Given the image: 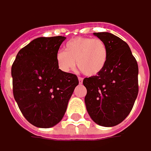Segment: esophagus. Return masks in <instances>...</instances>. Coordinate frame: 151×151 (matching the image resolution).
<instances>
[{"instance_id": "esophagus-1", "label": "esophagus", "mask_w": 151, "mask_h": 151, "mask_svg": "<svg viewBox=\"0 0 151 151\" xmlns=\"http://www.w3.org/2000/svg\"><path fill=\"white\" fill-rule=\"evenodd\" d=\"M78 80H79V83H80V84H81V83L83 82V79H82L81 77H79V78H78Z\"/></svg>"}]
</instances>
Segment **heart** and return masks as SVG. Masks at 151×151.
<instances>
[{"mask_svg":"<svg viewBox=\"0 0 151 151\" xmlns=\"http://www.w3.org/2000/svg\"><path fill=\"white\" fill-rule=\"evenodd\" d=\"M109 56L105 42L99 38L76 37L65 44L64 52L56 56L57 64L64 72H70L76 66L87 76H95L104 70Z\"/></svg>","mask_w":151,"mask_h":151,"instance_id":"b5f03b06","label":"heart"}]
</instances>
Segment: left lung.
<instances>
[{"label":"left lung","mask_w":151,"mask_h":151,"mask_svg":"<svg viewBox=\"0 0 151 151\" xmlns=\"http://www.w3.org/2000/svg\"><path fill=\"white\" fill-rule=\"evenodd\" d=\"M105 42L109 56L99 75L83 80L85 104L92 120L103 127H114L131 112L139 93V67L128 45L108 32L93 33Z\"/></svg>","instance_id":"8db88e82"}]
</instances>
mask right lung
<instances>
[{
	"instance_id": "right-lung-1",
	"label": "right lung",
	"mask_w": 151,
	"mask_h": 151,
	"mask_svg": "<svg viewBox=\"0 0 151 151\" xmlns=\"http://www.w3.org/2000/svg\"><path fill=\"white\" fill-rule=\"evenodd\" d=\"M64 36L39 37L19 51L12 66V92L20 111L37 127L49 128L64 117L78 78L57 64Z\"/></svg>"
}]
</instances>
